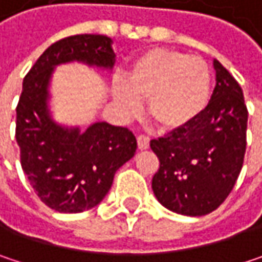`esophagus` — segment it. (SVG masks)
Returning a JSON list of instances; mask_svg holds the SVG:
<instances>
[{"instance_id": "obj_1", "label": "esophagus", "mask_w": 262, "mask_h": 262, "mask_svg": "<svg viewBox=\"0 0 262 262\" xmlns=\"http://www.w3.org/2000/svg\"><path fill=\"white\" fill-rule=\"evenodd\" d=\"M136 141H138V148H139V150H147V148L150 147V139H148V136H145V135H139V136L136 138Z\"/></svg>"}]
</instances>
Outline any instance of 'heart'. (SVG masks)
Wrapping results in <instances>:
<instances>
[{
  "instance_id": "1",
  "label": "heart",
  "mask_w": 262,
  "mask_h": 262,
  "mask_svg": "<svg viewBox=\"0 0 262 262\" xmlns=\"http://www.w3.org/2000/svg\"><path fill=\"white\" fill-rule=\"evenodd\" d=\"M118 106L133 115L139 100H147L150 120L162 130H182L195 123L211 98L208 63L182 51L150 48L136 56L114 88Z\"/></svg>"
}]
</instances>
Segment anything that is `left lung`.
I'll return each instance as SVG.
<instances>
[{
	"label": "left lung",
	"instance_id": "left-lung-1",
	"mask_svg": "<svg viewBox=\"0 0 262 262\" xmlns=\"http://www.w3.org/2000/svg\"><path fill=\"white\" fill-rule=\"evenodd\" d=\"M215 88L202 117L182 130L151 139L159 170L151 188L158 202L182 215H206L231 194L239 176L247 130L243 91L214 60Z\"/></svg>",
	"mask_w": 262,
	"mask_h": 262
}]
</instances>
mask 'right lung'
<instances>
[{
  "label": "right lung",
  "mask_w": 262,
  "mask_h": 262,
  "mask_svg": "<svg viewBox=\"0 0 262 262\" xmlns=\"http://www.w3.org/2000/svg\"><path fill=\"white\" fill-rule=\"evenodd\" d=\"M80 62L112 70V39L77 34L50 45L23 83L16 107V142L21 165L39 199L57 212L76 214L97 206L109 192L117 170L136 151L127 127L106 121L80 127L57 124L50 112V81L54 68Z\"/></svg>",
  "instance_id": "obj_1"
}]
</instances>
